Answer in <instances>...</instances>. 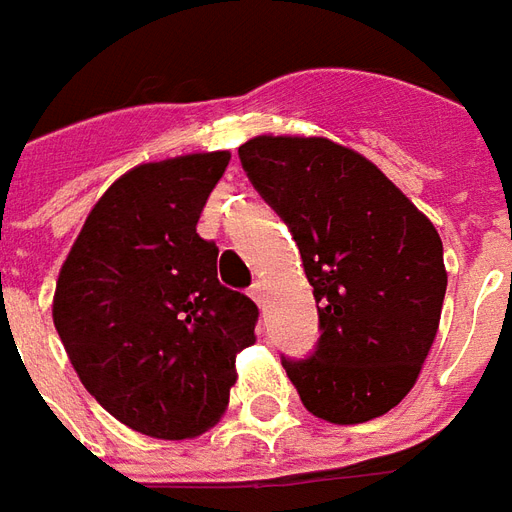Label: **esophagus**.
I'll list each match as a JSON object with an SVG mask.
<instances>
[{
  "label": "esophagus",
  "instance_id": "34e87169",
  "mask_svg": "<svg viewBox=\"0 0 512 512\" xmlns=\"http://www.w3.org/2000/svg\"><path fill=\"white\" fill-rule=\"evenodd\" d=\"M251 297H253V302L259 305V308H264V302H267V294H264V286H261V283H253Z\"/></svg>",
  "mask_w": 512,
  "mask_h": 512
}]
</instances>
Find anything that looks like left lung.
<instances>
[{"mask_svg":"<svg viewBox=\"0 0 512 512\" xmlns=\"http://www.w3.org/2000/svg\"><path fill=\"white\" fill-rule=\"evenodd\" d=\"M240 160L292 229L319 308V346L283 360L286 376L327 423L382 417L414 387L439 330V231L379 166L330 138L264 133Z\"/></svg>","mask_w":512,"mask_h":512,"instance_id":"8db88e82","label":"left lung"}]
</instances>
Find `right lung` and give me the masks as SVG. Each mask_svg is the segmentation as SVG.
Returning a JSON list of instances; mask_svg holds the SVG:
<instances>
[{
	"label": "right lung",
	"mask_w": 512,
	"mask_h": 512,
	"mask_svg": "<svg viewBox=\"0 0 512 512\" xmlns=\"http://www.w3.org/2000/svg\"><path fill=\"white\" fill-rule=\"evenodd\" d=\"M231 152L141 163L98 199L59 270L54 327L78 379L119 423L193 439L218 423L259 308L218 281L196 223Z\"/></svg>",
	"instance_id": "right-lung-1"
}]
</instances>
